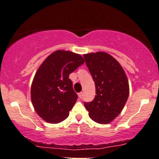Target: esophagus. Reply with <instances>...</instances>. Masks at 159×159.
I'll list each match as a JSON object with an SVG mask.
<instances>
[{
    "label": "esophagus",
    "mask_w": 159,
    "mask_h": 159,
    "mask_svg": "<svg viewBox=\"0 0 159 159\" xmlns=\"http://www.w3.org/2000/svg\"><path fill=\"white\" fill-rule=\"evenodd\" d=\"M82 96H83V93H82V92H81V93H78V97H79L80 98H81Z\"/></svg>",
    "instance_id": "obj_1"
}]
</instances>
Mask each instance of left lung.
Segmentation results:
<instances>
[{
	"mask_svg": "<svg viewBox=\"0 0 159 159\" xmlns=\"http://www.w3.org/2000/svg\"><path fill=\"white\" fill-rule=\"evenodd\" d=\"M84 58L95 82L96 94L91 102H84L85 107L94 121L110 123L121 113L129 96L127 75L119 63L108 53H88Z\"/></svg>",
	"mask_w": 159,
	"mask_h": 159,
	"instance_id": "obj_1",
	"label": "left lung"
}]
</instances>
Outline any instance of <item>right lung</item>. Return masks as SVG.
<instances>
[{
	"mask_svg": "<svg viewBox=\"0 0 159 159\" xmlns=\"http://www.w3.org/2000/svg\"><path fill=\"white\" fill-rule=\"evenodd\" d=\"M84 63L79 54L57 50L38 68L31 86V100L36 112L45 121L58 124L69 116L78 99L69 76Z\"/></svg>",
	"mask_w": 159,
	"mask_h": 159,
	"instance_id": "right-lung-1",
	"label": "right lung"
}]
</instances>
